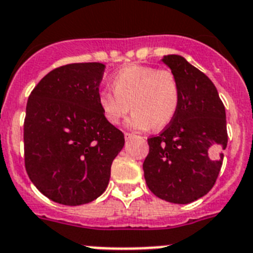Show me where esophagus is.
Wrapping results in <instances>:
<instances>
[{"mask_svg": "<svg viewBox=\"0 0 253 253\" xmlns=\"http://www.w3.org/2000/svg\"><path fill=\"white\" fill-rule=\"evenodd\" d=\"M124 136H125V140H131V139L136 138V135H134V134H130V133H125Z\"/></svg>", "mask_w": 253, "mask_h": 253, "instance_id": "esophagus-1", "label": "esophagus"}]
</instances>
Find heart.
Listing matches in <instances>:
<instances>
[{
    "label": "heart",
    "mask_w": 253,
    "mask_h": 253,
    "mask_svg": "<svg viewBox=\"0 0 253 253\" xmlns=\"http://www.w3.org/2000/svg\"><path fill=\"white\" fill-rule=\"evenodd\" d=\"M114 91L101 90L98 103L110 124L117 125L134 110L126 125L133 130L162 129L174 119L180 90L174 74L166 69L129 65L111 79Z\"/></svg>",
    "instance_id": "obj_1"
}]
</instances>
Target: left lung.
Masks as SVG:
<instances>
[{
    "mask_svg": "<svg viewBox=\"0 0 253 253\" xmlns=\"http://www.w3.org/2000/svg\"><path fill=\"white\" fill-rule=\"evenodd\" d=\"M162 61L178 80L179 106L168 126L148 139L143 170L155 196L187 205L206 196L218 177L228 142L226 110L210 78L184 57L167 55Z\"/></svg>",
    "mask_w": 253,
    "mask_h": 253,
    "instance_id": "1",
    "label": "left lung"
}]
</instances>
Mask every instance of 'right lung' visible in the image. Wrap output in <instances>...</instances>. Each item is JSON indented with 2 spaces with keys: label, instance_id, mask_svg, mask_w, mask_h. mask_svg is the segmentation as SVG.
Masks as SVG:
<instances>
[{
  "label": "right lung",
  "instance_id": "1",
  "mask_svg": "<svg viewBox=\"0 0 253 253\" xmlns=\"http://www.w3.org/2000/svg\"><path fill=\"white\" fill-rule=\"evenodd\" d=\"M105 65L69 64L50 71L29 96L24 124L25 167L54 202L80 206L104 193L124 134L98 103Z\"/></svg>",
  "mask_w": 253,
  "mask_h": 253
}]
</instances>
